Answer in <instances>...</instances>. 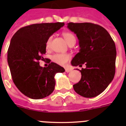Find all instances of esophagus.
Instances as JSON below:
<instances>
[{"label": "esophagus", "mask_w": 126, "mask_h": 126, "mask_svg": "<svg viewBox=\"0 0 126 126\" xmlns=\"http://www.w3.org/2000/svg\"><path fill=\"white\" fill-rule=\"evenodd\" d=\"M65 72H66V73H69V72H71L72 70H71V69H69V68H65Z\"/></svg>", "instance_id": "esophagus-1"}]
</instances>
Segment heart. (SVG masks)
<instances>
[{"instance_id": "b5f03b06", "label": "heart", "mask_w": 126, "mask_h": 126, "mask_svg": "<svg viewBox=\"0 0 126 126\" xmlns=\"http://www.w3.org/2000/svg\"><path fill=\"white\" fill-rule=\"evenodd\" d=\"M64 39L69 45L72 43H76V38L74 34L70 32H64L62 33ZM52 40V36H50L46 42V48H50ZM71 56L68 53H55L52 57V60L53 62L60 65H65L71 60Z\"/></svg>"}]
</instances>
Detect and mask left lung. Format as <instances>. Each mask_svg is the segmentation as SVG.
I'll use <instances>...</instances> for the list:
<instances>
[{
	"label": "left lung",
	"instance_id": "8db88e82",
	"mask_svg": "<svg viewBox=\"0 0 126 126\" xmlns=\"http://www.w3.org/2000/svg\"><path fill=\"white\" fill-rule=\"evenodd\" d=\"M67 28L76 34L79 52L72 60L79 70L81 80L73 85L78 94L93 98L102 93L113 80L115 73L116 48L108 32L98 24L91 23H69Z\"/></svg>",
	"mask_w": 126,
	"mask_h": 126
}]
</instances>
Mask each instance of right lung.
Masks as SVG:
<instances>
[{
    "label": "right lung",
    "mask_w": 126,
    "mask_h": 126,
    "mask_svg": "<svg viewBox=\"0 0 126 126\" xmlns=\"http://www.w3.org/2000/svg\"><path fill=\"white\" fill-rule=\"evenodd\" d=\"M64 23L33 24L20 28L11 38L7 62L13 82L20 92L32 99L48 96L55 88V74L62 67L50 62L42 67L39 61L46 53V42Z\"/></svg>",
    "instance_id": "add662e5"
}]
</instances>
